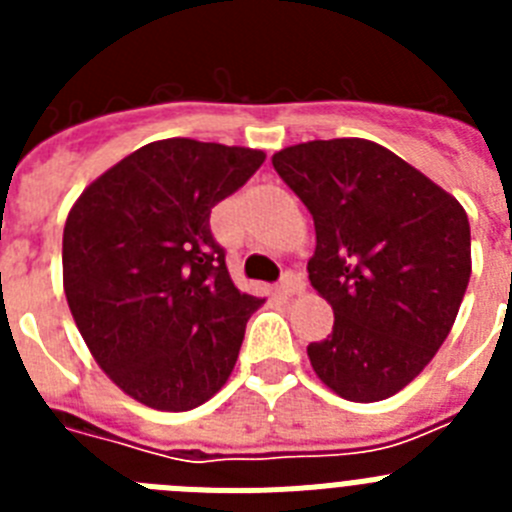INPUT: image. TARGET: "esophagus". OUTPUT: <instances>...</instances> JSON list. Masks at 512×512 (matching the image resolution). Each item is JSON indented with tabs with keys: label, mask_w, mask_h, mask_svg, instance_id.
<instances>
[{
	"label": "esophagus",
	"mask_w": 512,
	"mask_h": 512,
	"mask_svg": "<svg viewBox=\"0 0 512 512\" xmlns=\"http://www.w3.org/2000/svg\"><path fill=\"white\" fill-rule=\"evenodd\" d=\"M279 287H282V292L287 297L300 295V292H305V277H302V274H297V271H287V274L282 277V284H279Z\"/></svg>",
	"instance_id": "34e87169"
}]
</instances>
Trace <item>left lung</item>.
Segmentation results:
<instances>
[{
	"instance_id": "left-lung-1",
	"label": "left lung",
	"mask_w": 512,
	"mask_h": 512,
	"mask_svg": "<svg viewBox=\"0 0 512 512\" xmlns=\"http://www.w3.org/2000/svg\"><path fill=\"white\" fill-rule=\"evenodd\" d=\"M315 223L310 284L336 323L307 356L325 387L377 402L436 356L472 274L469 217L454 194L366 138L307 140L271 156Z\"/></svg>"
}]
</instances>
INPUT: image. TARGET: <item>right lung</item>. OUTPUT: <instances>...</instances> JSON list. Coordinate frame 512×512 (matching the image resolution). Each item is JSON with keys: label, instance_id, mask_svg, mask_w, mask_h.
I'll return each instance as SVG.
<instances>
[{"label": "right lung", "instance_id": "right-lung-1", "mask_svg": "<svg viewBox=\"0 0 512 512\" xmlns=\"http://www.w3.org/2000/svg\"><path fill=\"white\" fill-rule=\"evenodd\" d=\"M264 158L256 148L153 140L69 210L63 292L74 323L102 372L146 408H197L233 372L264 300L233 284L210 212Z\"/></svg>", "mask_w": 512, "mask_h": 512}]
</instances>
